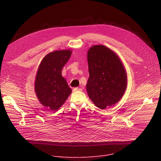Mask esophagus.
Masks as SVG:
<instances>
[{
  "instance_id": "34e87169",
  "label": "esophagus",
  "mask_w": 161,
  "mask_h": 161,
  "mask_svg": "<svg viewBox=\"0 0 161 161\" xmlns=\"http://www.w3.org/2000/svg\"><path fill=\"white\" fill-rule=\"evenodd\" d=\"M82 89L81 88H78V87H76V88H73V91L74 92H76V91H81Z\"/></svg>"
}]
</instances>
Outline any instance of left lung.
<instances>
[{"label": "left lung", "mask_w": 161, "mask_h": 161, "mask_svg": "<svg viewBox=\"0 0 161 161\" xmlns=\"http://www.w3.org/2000/svg\"><path fill=\"white\" fill-rule=\"evenodd\" d=\"M89 78L88 95L100 109L116 104L127 87V75L118 56L103 45H95L88 51Z\"/></svg>", "instance_id": "obj_1"}]
</instances>
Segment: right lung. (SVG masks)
I'll return each instance as SVG.
<instances>
[{"instance_id": "obj_1", "label": "right lung", "mask_w": 161, "mask_h": 161, "mask_svg": "<svg viewBox=\"0 0 161 161\" xmlns=\"http://www.w3.org/2000/svg\"><path fill=\"white\" fill-rule=\"evenodd\" d=\"M70 50L55 51L42 60L37 73L35 92L40 103L51 110L60 108L72 90L62 76V69L71 55Z\"/></svg>"}]
</instances>
